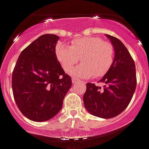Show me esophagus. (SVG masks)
Listing matches in <instances>:
<instances>
[{
	"label": "esophagus",
	"instance_id": "34e87169",
	"mask_svg": "<svg viewBox=\"0 0 149 149\" xmlns=\"http://www.w3.org/2000/svg\"><path fill=\"white\" fill-rule=\"evenodd\" d=\"M77 81H78V80H77V79L75 78V77H72V83H73V84H75V83H77Z\"/></svg>",
	"mask_w": 149,
	"mask_h": 149
}]
</instances>
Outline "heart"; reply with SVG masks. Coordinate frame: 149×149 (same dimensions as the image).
Instances as JSON below:
<instances>
[{
  "instance_id": "obj_1",
  "label": "heart",
  "mask_w": 149,
  "mask_h": 149,
  "mask_svg": "<svg viewBox=\"0 0 149 149\" xmlns=\"http://www.w3.org/2000/svg\"><path fill=\"white\" fill-rule=\"evenodd\" d=\"M57 60L63 70L70 72L78 64H82L72 72L80 78L94 76L100 77L108 71L114 59V49L111 43L99 37H87L72 42L70 47L60 44L56 48Z\"/></svg>"
}]
</instances>
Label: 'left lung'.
<instances>
[{"label": "left lung", "mask_w": 149, "mask_h": 149, "mask_svg": "<svg viewBox=\"0 0 149 149\" xmlns=\"http://www.w3.org/2000/svg\"><path fill=\"white\" fill-rule=\"evenodd\" d=\"M114 48L113 62L99 82L104 88L94 83L86 84L83 95L85 107L91 114L104 119L122 113L130 102L136 87V65L130 54L120 40L106 34Z\"/></svg>", "instance_id": "8db88e82"}]
</instances>
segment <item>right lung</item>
I'll return each mask as SVG.
<instances>
[{
	"label": "right lung",
	"instance_id": "1",
	"mask_svg": "<svg viewBox=\"0 0 149 149\" xmlns=\"http://www.w3.org/2000/svg\"><path fill=\"white\" fill-rule=\"evenodd\" d=\"M59 37L42 35L19 56L12 73V89L17 107L31 120L42 122L59 113L72 86L56 56Z\"/></svg>",
	"mask_w": 149,
	"mask_h": 149
}]
</instances>
